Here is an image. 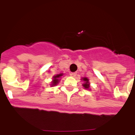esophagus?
I'll return each mask as SVG.
<instances>
[{
	"mask_svg": "<svg viewBox=\"0 0 135 135\" xmlns=\"http://www.w3.org/2000/svg\"><path fill=\"white\" fill-rule=\"evenodd\" d=\"M76 75H77L76 73H70V75H71V77H75Z\"/></svg>",
	"mask_w": 135,
	"mask_h": 135,
	"instance_id": "1",
	"label": "esophagus"
}]
</instances>
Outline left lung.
I'll return each mask as SVG.
<instances>
[{"label":"left lung","mask_w":135,"mask_h":135,"mask_svg":"<svg viewBox=\"0 0 135 135\" xmlns=\"http://www.w3.org/2000/svg\"><path fill=\"white\" fill-rule=\"evenodd\" d=\"M84 81H85V83L84 84H83V86H84V88H85V89H89V88H90V84H89V80L88 79H87V78H84Z\"/></svg>","instance_id":"left-lung-1"}]
</instances>
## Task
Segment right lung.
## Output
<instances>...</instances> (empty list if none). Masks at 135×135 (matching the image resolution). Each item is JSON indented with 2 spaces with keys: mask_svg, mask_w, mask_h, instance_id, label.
Segmentation results:
<instances>
[{
  "mask_svg": "<svg viewBox=\"0 0 135 135\" xmlns=\"http://www.w3.org/2000/svg\"><path fill=\"white\" fill-rule=\"evenodd\" d=\"M63 74H59V75H57L54 76V77H53L54 79H53V81H52V84H51V85L53 86V85H57V84L58 83V81H59V79H58V78H59L60 77H61V76Z\"/></svg>",
  "mask_w": 135,
  "mask_h": 135,
  "instance_id": "add662e5",
  "label": "right lung"
}]
</instances>
